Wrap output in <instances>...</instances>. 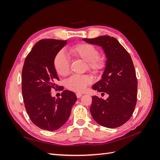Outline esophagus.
I'll return each mask as SVG.
<instances>
[{
  "mask_svg": "<svg viewBox=\"0 0 160 160\" xmlns=\"http://www.w3.org/2000/svg\"><path fill=\"white\" fill-rule=\"evenodd\" d=\"M76 96H77V98H80L82 96V94L79 93H76Z\"/></svg>",
  "mask_w": 160,
  "mask_h": 160,
  "instance_id": "obj_1",
  "label": "esophagus"
}]
</instances>
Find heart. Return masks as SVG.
I'll list each match as a JSON object with an SVG mask.
<instances>
[{
    "label": "heart",
    "instance_id": "b5f03b06",
    "mask_svg": "<svg viewBox=\"0 0 160 160\" xmlns=\"http://www.w3.org/2000/svg\"><path fill=\"white\" fill-rule=\"evenodd\" d=\"M69 51L75 59H81L86 62V69L92 74L99 75L102 72L107 65V60L104 56L99 55L97 48L89 43H79L71 47ZM53 66L57 73L65 77L70 72V62L68 57L62 51L56 55ZM91 83L89 77L87 75H73L66 81V88L74 92L83 91Z\"/></svg>",
    "mask_w": 160,
    "mask_h": 160
}]
</instances>
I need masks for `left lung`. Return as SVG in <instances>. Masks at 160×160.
Segmentation results:
<instances>
[{
	"label": "left lung",
	"mask_w": 160,
	"mask_h": 160,
	"mask_svg": "<svg viewBox=\"0 0 160 160\" xmlns=\"http://www.w3.org/2000/svg\"><path fill=\"white\" fill-rule=\"evenodd\" d=\"M84 41L102 47L108 59L102 79L93 89L108 93L109 98L92 97L91 114L103 127H120L132 117L137 102L138 80L132 57L114 37L105 35Z\"/></svg>",
	"instance_id": "obj_1"
}]
</instances>
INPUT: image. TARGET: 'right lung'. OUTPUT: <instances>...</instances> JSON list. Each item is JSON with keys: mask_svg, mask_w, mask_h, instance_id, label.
I'll list each match as a JSON object with an SVG mask.
<instances>
[{"mask_svg": "<svg viewBox=\"0 0 160 160\" xmlns=\"http://www.w3.org/2000/svg\"><path fill=\"white\" fill-rule=\"evenodd\" d=\"M67 41L42 39L27 55L22 71V93L27 114L38 128L48 131L60 128L68 120L77 97L64 90L61 98H52L51 91L62 86L53 66L56 55Z\"/></svg>", "mask_w": 160, "mask_h": 160, "instance_id": "add662e5", "label": "right lung"}]
</instances>
